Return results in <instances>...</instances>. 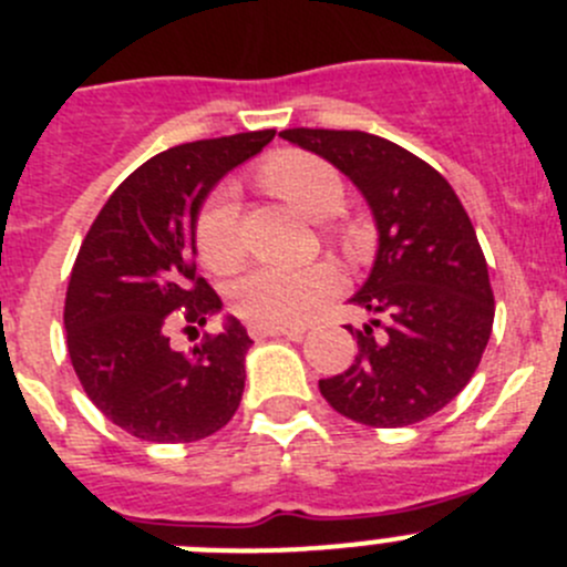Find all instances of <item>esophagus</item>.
Returning <instances> with one entry per match:
<instances>
[{"mask_svg":"<svg viewBox=\"0 0 567 567\" xmlns=\"http://www.w3.org/2000/svg\"><path fill=\"white\" fill-rule=\"evenodd\" d=\"M248 336L254 338V341H262V338H301L305 336V327H259V324H251L248 327Z\"/></svg>","mask_w":567,"mask_h":567,"instance_id":"34e87169","label":"esophagus"}]
</instances>
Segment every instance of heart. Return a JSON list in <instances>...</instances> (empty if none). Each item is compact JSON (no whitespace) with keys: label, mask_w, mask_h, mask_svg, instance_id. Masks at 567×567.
Here are the masks:
<instances>
[{"label":"heart","mask_w":567,"mask_h":567,"mask_svg":"<svg viewBox=\"0 0 567 567\" xmlns=\"http://www.w3.org/2000/svg\"><path fill=\"white\" fill-rule=\"evenodd\" d=\"M262 184L310 220H327L343 204L338 173L324 158L310 153H285L274 158L262 167ZM330 235L341 243H352V231L347 229H330ZM195 251L215 274L235 271L246 257L240 206L229 187L215 189L200 206L195 220ZM338 288L341 277L330 262H310L301 268L259 266L235 282L231 308L251 324L285 327L313 313Z\"/></svg>","instance_id":"1"}]
</instances>
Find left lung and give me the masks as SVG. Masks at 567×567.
Segmentation results:
<instances>
[{
    "label": "left lung",
    "mask_w": 567,
    "mask_h": 567,
    "mask_svg": "<svg viewBox=\"0 0 567 567\" xmlns=\"http://www.w3.org/2000/svg\"><path fill=\"white\" fill-rule=\"evenodd\" d=\"M372 206L378 257L352 305L374 316L347 372L319 380L338 414L369 427L427 420L470 383L495 319L484 251L453 187L405 147L363 131L288 128Z\"/></svg>",
    "instance_id": "8db88e82"
}]
</instances>
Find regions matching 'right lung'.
<instances>
[{
    "label": "right lung",
    "mask_w": 567,
    "mask_h": 567,
    "mask_svg": "<svg viewBox=\"0 0 567 567\" xmlns=\"http://www.w3.org/2000/svg\"><path fill=\"white\" fill-rule=\"evenodd\" d=\"M277 131L187 142L147 158L111 193L83 237L63 305L66 349L86 396L131 436L198 442L235 416L246 385V327L171 349L218 313L220 296L195 274V220L209 189Z\"/></svg>",
    "instance_id": "add662e5"
}]
</instances>
